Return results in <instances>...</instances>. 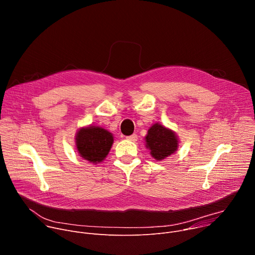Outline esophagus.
Returning <instances> with one entry per match:
<instances>
[{
  "instance_id": "1",
  "label": "esophagus",
  "mask_w": 255,
  "mask_h": 255,
  "mask_svg": "<svg viewBox=\"0 0 255 255\" xmlns=\"http://www.w3.org/2000/svg\"><path fill=\"white\" fill-rule=\"evenodd\" d=\"M126 139H127V140H130V141L135 142V141L137 140V135H136V134H132V135H130V136H127V137H126Z\"/></svg>"
}]
</instances>
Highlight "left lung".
Returning <instances> with one entry per match:
<instances>
[{
  "instance_id": "8db88e82",
  "label": "left lung",
  "mask_w": 255,
  "mask_h": 255,
  "mask_svg": "<svg viewBox=\"0 0 255 255\" xmlns=\"http://www.w3.org/2000/svg\"><path fill=\"white\" fill-rule=\"evenodd\" d=\"M144 140L145 146L150 150L151 156L157 161L170 156L178 148L176 133L160 123H155L148 129Z\"/></svg>"
}]
</instances>
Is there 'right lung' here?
Instances as JSON below:
<instances>
[{
	"mask_svg": "<svg viewBox=\"0 0 255 255\" xmlns=\"http://www.w3.org/2000/svg\"><path fill=\"white\" fill-rule=\"evenodd\" d=\"M75 141L80 156L97 164L102 162L110 152L114 136L103 127L90 125L79 129Z\"/></svg>",
	"mask_w": 255,
	"mask_h": 255,
	"instance_id": "right-lung-1",
	"label": "right lung"
}]
</instances>
